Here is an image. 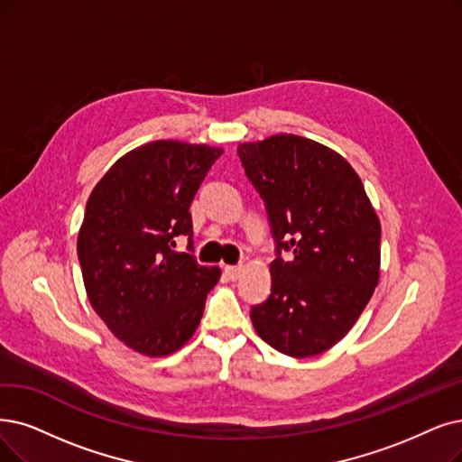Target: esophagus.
<instances>
[{
    "label": "esophagus",
    "mask_w": 462,
    "mask_h": 462,
    "mask_svg": "<svg viewBox=\"0 0 462 462\" xmlns=\"http://www.w3.org/2000/svg\"><path fill=\"white\" fill-rule=\"evenodd\" d=\"M224 271L229 276V281H236L238 276H241V273H243V267L241 265H226Z\"/></svg>",
    "instance_id": "1"
}]
</instances>
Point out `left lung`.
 <instances>
[{
	"label": "left lung",
	"mask_w": 462,
	"mask_h": 462,
	"mask_svg": "<svg viewBox=\"0 0 462 462\" xmlns=\"http://www.w3.org/2000/svg\"><path fill=\"white\" fill-rule=\"evenodd\" d=\"M236 153L274 241L271 295L252 307V324L279 353L317 356L346 336L377 286L379 217L353 167L319 142L279 134Z\"/></svg>",
	"instance_id": "left-lung-1"
}]
</instances>
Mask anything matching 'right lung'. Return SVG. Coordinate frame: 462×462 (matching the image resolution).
I'll return each mask as SVG.
<instances>
[{"mask_svg":"<svg viewBox=\"0 0 462 462\" xmlns=\"http://www.w3.org/2000/svg\"><path fill=\"white\" fill-rule=\"evenodd\" d=\"M224 153L159 140L121 157L92 189L78 236L88 301L112 334L147 356L186 345L200 322L217 267L193 255L189 207ZM189 236V252L173 248Z\"/></svg>","mask_w":462,"mask_h":462,"instance_id":"1","label":"right lung"}]
</instances>
